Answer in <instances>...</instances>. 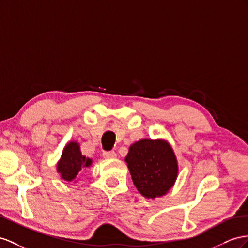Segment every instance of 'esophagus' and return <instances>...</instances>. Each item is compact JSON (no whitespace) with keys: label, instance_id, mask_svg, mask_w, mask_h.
Returning <instances> with one entry per match:
<instances>
[{"label":"esophagus","instance_id":"1","mask_svg":"<svg viewBox=\"0 0 248 248\" xmlns=\"http://www.w3.org/2000/svg\"><path fill=\"white\" fill-rule=\"evenodd\" d=\"M103 156L107 159H111V158H115L116 157V153L114 151H104Z\"/></svg>","mask_w":248,"mask_h":248}]
</instances>
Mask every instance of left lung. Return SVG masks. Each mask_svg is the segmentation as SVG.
<instances>
[{"instance_id":"8db88e82","label":"left lung","mask_w":248,"mask_h":248,"mask_svg":"<svg viewBox=\"0 0 248 248\" xmlns=\"http://www.w3.org/2000/svg\"><path fill=\"white\" fill-rule=\"evenodd\" d=\"M125 162L138 192L154 199L174 186L178 164L170 145L164 140L144 138L133 143Z\"/></svg>"}]
</instances>
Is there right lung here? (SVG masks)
Wrapping results in <instances>:
<instances>
[{"label":"right lung","instance_id":"obj_1","mask_svg":"<svg viewBox=\"0 0 248 248\" xmlns=\"http://www.w3.org/2000/svg\"><path fill=\"white\" fill-rule=\"evenodd\" d=\"M92 160L82 156L78 142L68 143L62 151L61 160L58 163V172L66 181H72L81 169L90 167Z\"/></svg>","mask_w":248,"mask_h":248}]
</instances>
